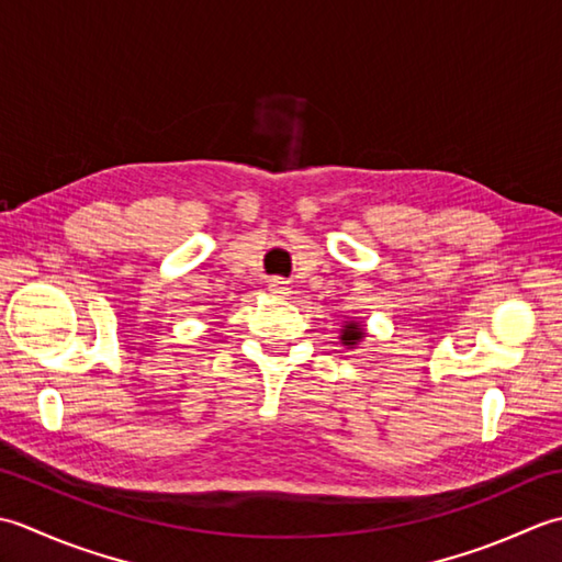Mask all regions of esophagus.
Segmentation results:
<instances>
[{"instance_id":"34e87169","label":"esophagus","mask_w":562,"mask_h":562,"mask_svg":"<svg viewBox=\"0 0 562 562\" xmlns=\"http://www.w3.org/2000/svg\"><path fill=\"white\" fill-rule=\"evenodd\" d=\"M269 289H271L273 293H285V291H289V289H285V281H281L279 277L269 279Z\"/></svg>"}]
</instances>
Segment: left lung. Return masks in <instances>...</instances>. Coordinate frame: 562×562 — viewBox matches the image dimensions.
Wrapping results in <instances>:
<instances>
[{
    "mask_svg": "<svg viewBox=\"0 0 562 562\" xmlns=\"http://www.w3.org/2000/svg\"><path fill=\"white\" fill-rule=\"evenodd\" d=\"M361 337H363V329L357 323H349L345 329H341V345L347 347L357 345V341H361Z\"/></svg>",
    "mask_w": 562,
    "mask_h": 562,
    "instance_id": "1",
    "label": "left lung"
}]
</instances>
